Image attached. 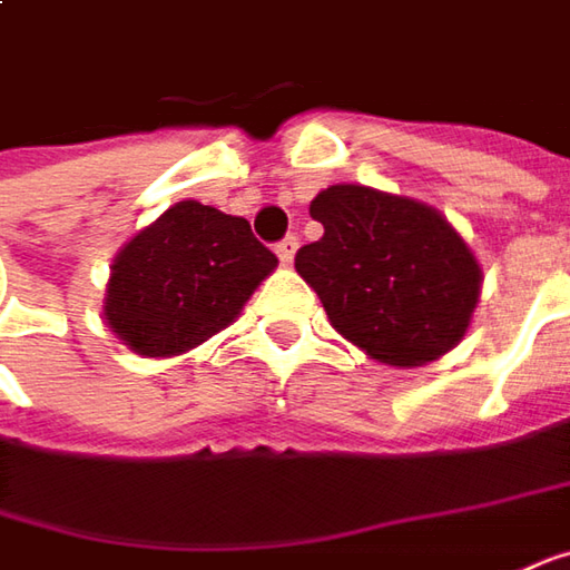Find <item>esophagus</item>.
Instances as JSON below:
<instances>
[{
	"label": "esophagus",
	"instance_id": "esophagus-1",
	"mask_svg": "<svg viewBox=\"0 0 570 570\" xmlns=\"http://www.w3.org/2000/svg\"><path fill=\"white\" fill-rule=\"evenodd\" d=\"M296 248H299V239H296V236H286V239H281V243H277V248H274V252H277V258H281L284 265H289V262L296 258Z\"/></svg>",
	"mask_w": 570,
	"mask_h": 570
}]
</instances>
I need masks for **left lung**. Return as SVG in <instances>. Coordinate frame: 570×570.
<instances>
[{"instance_id": "8db88e82", "label": "left lung", "mask_w": 570, "mask_h": 570, "mask_svg": "<svg viewBox=\"0 0 570 570\" xmlns=\"http://www.w3.org/2000/svg\"><path fill=\"white\" fill-rule=\"evenodd\" d=\"M308 214L324 236L296 252V271L350 344L387 365H425L461 344L482 267L435 207L331 186Z\"/></svg>"}]
</instances>
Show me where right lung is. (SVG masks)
I'll use <instances>...</instances> for the list:
<instances>
[{
	"label": "right lung",
	"instance_id": "right-lung-1",
	"mask_svg": "<svg viewBox=\"0 0 570 570\" xmlns=\"http://www.w3.org/2000/svg\"><path fill=\"white\" fill-rule=\"evenodd\" d=\"M274 267L246 217L179 202L119 248L104 318L141 356H179L236 322Z\"/></svg>",
	"mask_w": 570,
	"mask_h": 570
}]
</instances>
